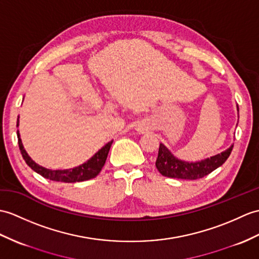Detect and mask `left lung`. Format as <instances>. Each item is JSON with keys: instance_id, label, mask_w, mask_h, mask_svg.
I'll return each mask as SVG.
<instances>
[{"instance_id": "8db88e82", "label": "left lung", "mask_w": 259, "mask_h": 259, "mask_svg": "<svg viewBox=\"0 0 259 259\" xmlns=\"http://www.w3.org/2000/svg\"><path fill=\"white\" fill-rule=\"evenodd\" d=\"M238 111V107H237ZM234 144L225 151L221 152L214 157L207 158L198 162H186L179 160L174 157L171 151L163 143H160L158 159L155 161V166L158 171L166 178L196 180L206 177L207 174L218 169L230 157Z\"/></svg>"}]
</instances>
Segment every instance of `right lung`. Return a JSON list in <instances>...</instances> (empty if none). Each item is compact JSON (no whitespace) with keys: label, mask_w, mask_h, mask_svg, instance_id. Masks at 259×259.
<instances>
[{"label":"right lung","mask_w":259,"mask_h":259,"mask_svg":"<svg viewBox=\"0 0 259 259\" xmlns=\"http://www.w3.org/2000/svg\"><path fill=\"white\" fill-rule=\"evenodd\" d=\"M17 127H19V118H17ZM17 139H19V147L21 150L22 157L25 160L26 164L34 170L36 173L40 174L41 177L45 179H50L52 181L57 182H65V183H74V182H82L87 181V180L94 179L99 174L102 166L105 165V162L107 160L108 153L111 147L112 141L108 142L106 146L102 147L97 153H95L94 157L90 158L85 163H82L79 166H76L74 169H67V170H50L38 165L37 163L29 158V155L25 151L23 147L22 140L20 138V132L17 130Z\"/></svg>","instance_id":"1"}]
</instances>
